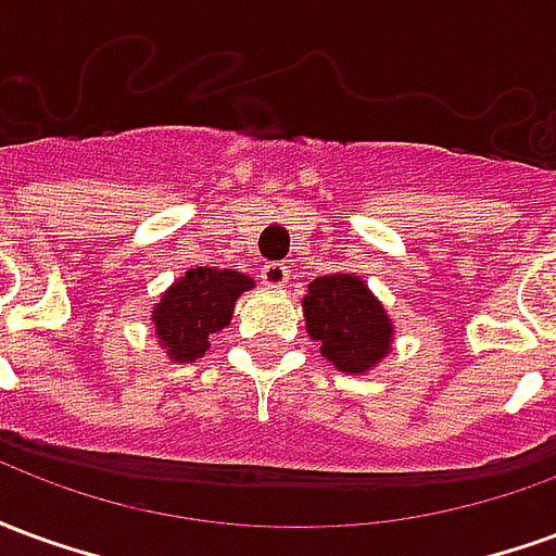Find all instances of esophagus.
I'll return each instance as SVG.
<instances>
[{"label": "esophagus", "mask_w": 556, "mask_h": 556, "mask_svg": "<svg viewBox=\"0 0 556 556\" xmlns=\"http://www.w3.org/2000/svg\"><path fill=\"white\" fill-rule=\"evenodd\" d=\"M262 282L270 286V289L286 286V282H289V267L279 265V262H267V265H262Z\"/></svg>", "instance_id": "1"}]
</instances>
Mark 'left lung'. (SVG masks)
I'll use <instances>...</instances> for the list:
<instances>
[{"label": "left lung", "mask_w": 556, "mask_h": 556, "mask_svg": "<svg viewBox=\"0 0 556 556\" xmlns=\"http://www.w3.org/2000/svg\"><path fill=\"white\" fill-rule=\"evenodd\" d=\"M306 333L339 372L361 375L381 363L393 345V321L369 286L354 274H327L303 298Z\"/></svg>", "instance_id": "8db88e82"}]
</instances>
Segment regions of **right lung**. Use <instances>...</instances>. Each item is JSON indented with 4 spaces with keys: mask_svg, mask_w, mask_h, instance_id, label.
<instances>
[{
    "mask_svg": "<svg viewBox=\"0 0 556 556\" xmlns=\"http://www.w3.org/2000/svg\"><path fill=\"white\" fill-rule=\"evenodd\" d=\"M250 289L253 279L219 267H190L178 282H172L151 313L157 342L169 361H199L211 349L207 339L229 327L235 301Z\"/></svg>",
    "mask_w": 556,
    "mask_h": 556,
    "instance_id": "1",
    "label": "right lung"
}]
</instances>
